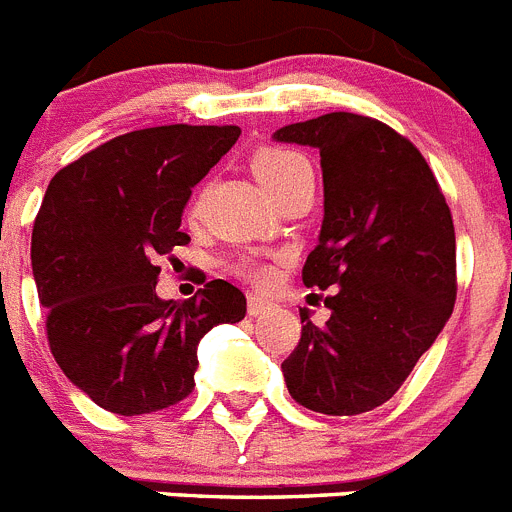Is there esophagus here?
I'll list each match as a JSON object with an SVG mask.
<instances>
[{
  "mask_svg": "<svg viewBox=\"0 0 512 512\" xmlns=\"http://www.w3.org/2000/svg\"><path fill=\"white\" fill-rule=\"evenodd\" d=\"M271 307H274V302L264 300V297L259 295H248V315H251V318H259V315L269 312Z\"/></svg>",
  "mask_w": 512,
  "mask_h": 512,
  "instance_id": "esophagus-1",
  "label": "esophagus"
}]
</instances>
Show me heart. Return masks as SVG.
I'll return each mask as SVG.
<instances>
[{
  "label": "heart",
  "instance_id": "obj_1",
  "mask_svg": "<svg viewBox=\"0 0 512 512\" xmlns=\"http://www.w3.org/2000/svg\"><path fill=\"white\" fill-rule=\"evenodd\" d=\"M251 169L256 174L264 189H269L271 194H277L279 189L287 187L289 182H295L297 176L312 174L310 161L302 156L300 151H292V148L284 146H264L253 153ZM197 210V202L192 205V212ZM238 271L246 274L248 279H253L256 284H266L274 277V266L264 264V261L246 259L238 264Z\"/></svg>",
  "mask_w": 512,
  "mask_h": 512
}]
</instances>
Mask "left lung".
Segmentation results:
<instances>
[{"label": "left lung", "mask_w": 512, "mask_h": 512, "mask_svg": "<svg viewBox=\"0 0 512 512\" xmlns=\"http://www.w3.org/2000/svg\"><path fill=\"white\" fill-rule=\"evenodd\" d=\"M274 138L320 148L325 215L302 282L336 289L325 325L300 310L284 382L315 413H369L400 390L454 310L451 210L423 153L374 117L330 112Z\"/></svg>", "instance_id": "1"}]
</instances>
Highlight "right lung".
<instances>
[{"instance_id": "1", "label": "right lung", "mask_w": 512, "mask_h": 512, "mask_svg": "<svg viewBox=\"0 0 512 512\" xmlns=\"http://www.w3.org/2000/svg\"><path fill=\"white\" fill-rule=\"evenodd\" d=\"M235 125H161L117 135L63 166L33 225L35 284L63 374L99 408L156 413L194 390L207 330L246 318L212 279L184 302L156 295L158 259L189 243L192 187L233 148Z\"/></svg>"}]
</instances>
